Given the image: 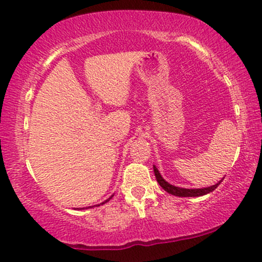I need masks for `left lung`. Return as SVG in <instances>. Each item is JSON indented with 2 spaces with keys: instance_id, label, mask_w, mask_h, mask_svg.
<instances>
[{
  "instance_id": "obj_1",
  "label": "left lung",
  "mask_w": 262,
  "mask_h": 262,
  "mask_svg": "<svg viewBox=\"0 0 262 262\" xmlns=\"http://www.w3.org/2000/svg\"><path fill=\"white\" fill-rule=\"evenodd\" d=\"M154 172H155V176H156V179H157V183H159L161 187L165 189L167 193L172 194V195H176V196H201V195H206L211 193V191H213L215 189L219 187L220 184H221V182H219L217 184L215 185H211V187H207V188H203V189H185V188H178V187H174V185H171L169 183H167L165 179L162 178V176L160 174L159 169L156 168L155 166H154Z\"/></svg>"
}]
</instances>
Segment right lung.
Masks as SVG:
<instances>
[{
  "label": "right lung",
  "instance_id": "obj_1",
  "mask_svg": "<svg viewBox=\"0 0 262 262\" xmlns=\"http://www.w3.org/2000/svg\"><path fill=\"white\" fill-rule=\"evenodd\" d=\"M110 199H112V196H111V198H110ZM110 199H107V200H106V201H105V203H107V201H108V200H110ZM105 203H102V204H105Z\"/></svg>",
  "mask_w": 262,
  "mask_h": 262
}]
</instances>
